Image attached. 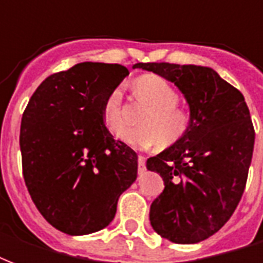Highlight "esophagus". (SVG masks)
<instances>
[{
    "label": "esophagus",
    "instance_id": "34e87169",
    "mask_svg": "<svg viewBox=\"0 0 263 263\" xmlns=\"http://www.w3.org/2000/svg\"><path fill=\"white\" fill-rule=\"evenodd\" d=\"M145 167H146V158L142 156V155H139V156H138V171L143 172L145 171Z\"/></svg>",
    "mask_w": 263,
    "mask_h": 263
}]
</instances>
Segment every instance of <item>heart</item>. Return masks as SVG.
Returning a JSON list of instances; mask_svg holds the SVG:
<instances>
[{"label": "heart", "mask_w": 263, "mask_h": 263, "mask_svg": "<svg viewBox=\"0 0 263 263\" xmlns=\"http://www.w3.org/2000/svg\"><path fill=\"white\" fill-rule=\"evenodd\" d=\"M134 87L139 100L149 108L139 118L141 126L125 128L118 132L121 142L132 148L145 149L158 141L162 145H171L179 141L190 125V115L177 105L179 92L176 88L158 74L138 77ZM122 97L121 86H115L104 98V121L112 132L120 131L124 126Z\"/></svg>", "instance_id": "1"}]
</instances>
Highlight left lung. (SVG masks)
Instances as JSON below:
<instances>
[{
	"label": "left lung",
	"mask_w": 263,
	"mask_h": 263,
	"mask_svg": "<svg viewBox=\"0 0 263 263\" xmlns=\"http://www.w3.org/2000/svg\"><path fill=\"white\" fill-rule=\"evenodd\" d=\"M175 83L190 107L179 141L146 160L165 189L151 205V224L176 243L204 241L230 220L242 197L255 129L241 91L210 67L137 63Z\"/></svg>",
	"instance_id": "8db88e82"
}]
</instances>
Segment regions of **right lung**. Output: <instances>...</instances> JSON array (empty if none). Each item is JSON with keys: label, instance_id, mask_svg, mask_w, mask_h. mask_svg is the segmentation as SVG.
<instances>
[{"label": "right lung", "instance_id": "obj_1", "mask_svg": "<svg viewBox=\"0 0 263 263\" xmlns=\"http://www.w3.org/2000/svg\"><path fill=\"white\" fill-rule=\"evenodd\" d=\"M125 66L84 62L49 76L21 121L24 179L39 213L69 235L100 231L135 182L138 155L105 126L104 98Z\"/></svg>", "mask_w": 263, "mask_h": 263}]
</instances>
